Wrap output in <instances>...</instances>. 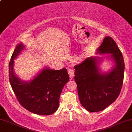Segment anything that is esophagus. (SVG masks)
Here are the masks:
<instances>
[{"instance_id": "1", "label": "esophagus", "mask_w": 132, "mask_h": 132, "mask_svg": "<svg viewBox=\"0 0 132 132\" xmlns=\"http://www.w3.org/2000/svg\"><path fill=\"white\" fill-rule=\"evenodd\" d=\"M68 74H69V77L72 78L74 76V71L72 69H68Z\"/></svg>"}]
</instances>
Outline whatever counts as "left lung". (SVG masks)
<instances>
[{
  "instance_id": "left-lung-1",
  "label": "left lung",
  "mask_w": 132,
  "mask_h": 132,
  "mask_svg": "<svg viewBox=\"0 0 132 132\" xmlns=\"http://www.w3.org/2000/svg\"><path fill=\"white\" fill-rule=\"evenodd\" d=\"M96 53L106 55L112 60L113 67L107 72L100 68L103 58L90 56L74 66V80L77 84L80 102L89 112H98L115 101L121 90L124 73V61L116 43L108 36L103 39Z\"/></svg>"
}]
</instances>
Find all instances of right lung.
I'll return each instance as SVG.
<instances>
[{
	"instance_id": "1",
	"label": "right lung",
	"mask_w": 132,
	"mask_h": 132,
	"mask_svg": "<svg viewBox=\"0 0 132 132\" xmlns=\"http://www.w3.org/2000/svg\"><path fill=\"white\" fill-rule=\"evenodd\" d=\"M25 49L21 42L16 47L9 63V80L19 103L29 111L38 115L53 114L59 107L60 96L69 81L67 69L55 70L45 67L29 82L15 74L14 60Z\"/></svg>"
}]
</instances>
